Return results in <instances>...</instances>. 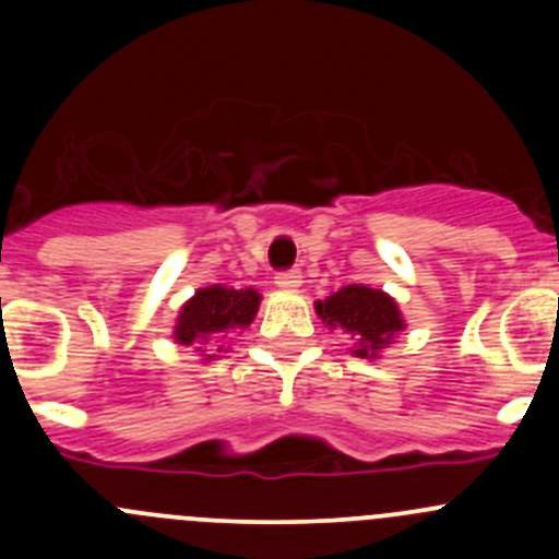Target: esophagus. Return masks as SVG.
Here are the masks:
<instances>
[{"mask_svg": "<svg viewBox=\"0 0 559 559\" xmlns=\"http://www.w3.org/2000/svg\"><path fill=\"white\" fill-rule=\"evenodd\" d=\"M275 284H278L281 289H297V286L302 284V273L297 267L281 270V273H275Z\"/></svg>", "mask_w": 559, "mask_h": 559, "instance_id": "obj_1", "label": "esophagus"}]
</instances>
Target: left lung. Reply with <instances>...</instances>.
<instances>
[{
    "label": "left lung",
    "instance_id": "obj_1",
    "mask_svg": "<svg viewBox=\"0 0 559 559\" xmlns=\"http://www.w3.org/2000/svg\"><path fill=\"white\" fill-rule=\"evenodd\" d=\"M316 313L330 330L341 326L348 335H354L357 357H376L379 348L392 343L394 332L403 330V319L392 297L381 289H368L359 284L343 286L326 300L316 302Z\"/></svg>",
    "mask_w": 559,
    "mask_h": 559
}]
</instances>
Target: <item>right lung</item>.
Masks as SVG:
<instances>
[{
	"instance_id": "add662e5",
	"label": "right lung",
	"mask_w": 559,
	"mask_h": 559,
	"mask_svg": "<svg viewBox=\"0 0 559 559\" xmlns=\"http://www.w3.org/2000/svg\"><path fill=\"white\" fill-rule=\"evenodd\" d=\"M257 308L259 295L253 289L207 286L183 306L178 326H175V341L183 346H191V343L216 346V343H224V337L233 330L251 324Z\"/></svg>"
}]
</instances>
